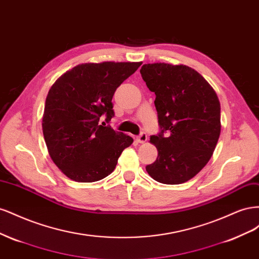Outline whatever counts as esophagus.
<instances>
[{"label":"esophagus","mask_w":259,"mask_h":259,"mask_svg":"<svg viewBox=\"0 0 259 259\" xmlns=\"http://www.w3.org/2000/svg\"><path fill=\"white\" fill-rule=\"evenodd\" d=\"M147 134L146 133H142V134H140L137 138H136V140L138 143H140V144H144V143H146L147 142Z\"/></svg>","instance_id":"obj_1"}]
</instances>
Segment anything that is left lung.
I'll list each match as a JSON object with an SVG mask.
<instances>
[{"label": "left lung", "mask_w": 259, "mask_h": 259, "mask_svg": "<svg viewBox=\"0 0 259 259\" xmlns=\"http://www.w3.org/2000/svg\"><path fill=\"white\" fill-rule=\"evenodd\" d=\"M140 73L155 94L161 127L158 136L150 137L158 158L146 170L161 184H184L206 165L215 150L222 128L217 94L199 72L185 65L146 64Z\"/></svg>", "instance_id": "obj_1"}]
</instances>
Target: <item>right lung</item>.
Wrapping results in <instances>:
<instances>
[{
    "label": "right lung",
    "instance_id": "obj_1",
    "mask_svg": "<svg viewBox=\"0 0 259 259\" xmlns=\"http://www.w3.org/2000/svg\"><path fill=\"white\" fill-rule=\"evenodd\" d=\"M142 62H86L68 70L49 91L42 128L53 162L68 178L93 183L110 175L133 138L99 123L114 115L116 89Z\"/></svg>",
    "mask_w": 259,
    "mask_h": 259
}]
</instances>
